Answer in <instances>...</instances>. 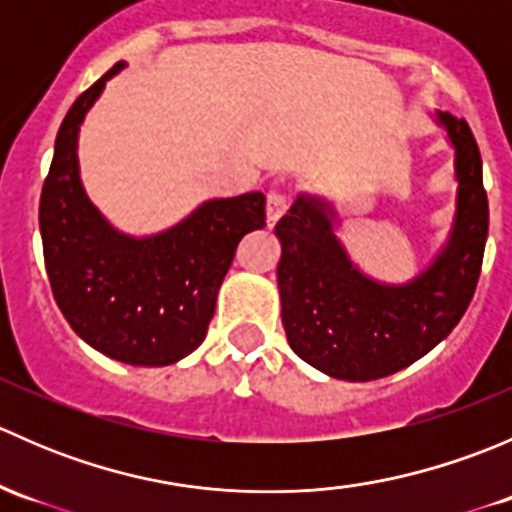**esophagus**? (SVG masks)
<instances>
[{"mask_svg": "<svg viewBox=\"0 0 512 512\" xmlns=\"http://www.w3.org/2000/svg\"><path fill=\"white\" fill-rule=\"evenodd\" d=\"M287 213V195L280 190H272L267 195V227H275L277 220Z\"/></svg>", "mask_w": 512, "mask_h": 512, "instance_id": "34e87169", "label": "esophagus"}]
</instances>
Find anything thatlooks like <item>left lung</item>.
<instances>
[{"mask_svg": "<svg viewBox=\"0 0 512 512\" xmlns=\"http://www.w3.org/2000/svg\"><path fill=\"white\" fill-rule=\"evenodd\" d=\"M428 116L453 148L456 210L446 242L416 277L394 285L366 275L339 240V213L324 195L299 193L275 227L287 342L332 379L374 381L406 369L453 332L476 292L488 240L478 143L463 118Z\"/></svg>", "mask_w": 512, "mask_h": 512, "instance_id": "obj_1", "label": "left lung"}]
</instances>
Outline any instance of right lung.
I'll use <instances>...</instances> for the list:
<instances>
[{
  "label": "right lung",
  "instance_id": "obj_1",
  "mask_svg": "<svg viewBox=\"0 0 512 512\" xmlns=\"http://www.w3.org/2000/svg\"><path fill=\"white\" fill-rule=\"evenodd\" d=\"M123 69L118 61L66 113L41 190L39 230L51 292L71 329L123 364L168 366L203 344L237 245L265 227V195L205 200L153 235L108 223L81 183L79 131Z\"/></svg>",
  "mask_w": 512,
  "mask_h": 512
}]
</instances>
